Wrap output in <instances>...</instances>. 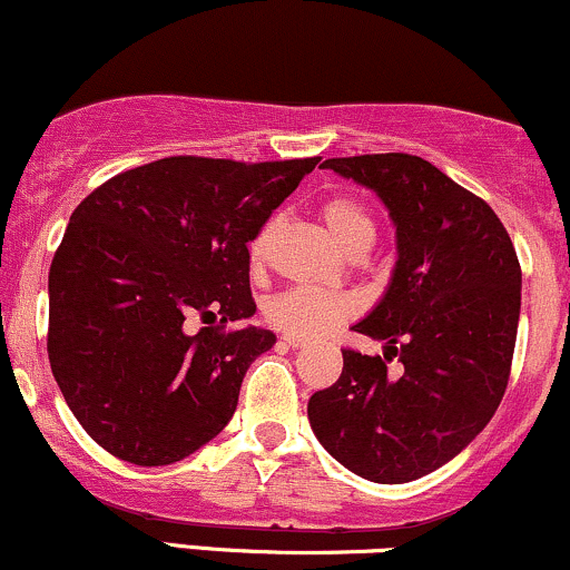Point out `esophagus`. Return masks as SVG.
<instances>
[{"mask_svg": "<svg viewBox=\"0 0 570 570\" xmlns=\"http://www.w3.org/2000/svg\"><path fill=\"white\" fill-rule=\"evenodd\" d=\"M284 343L289 345V348H303V345L307 343V340H305V337H299V335H289V332H286V335H284Z\"/></svg>", "mask_w": 570, "mask_h": 570, "instance_id": "1", "label": "esophagus"}]
</instances>
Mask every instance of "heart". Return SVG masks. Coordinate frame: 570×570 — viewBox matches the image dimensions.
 Listing matches in <instances>:
<instances>
[{"mask_svg":"<svg viewBox=\"0 0 570 570\" xmlns=\"http://www.w3.org/2000/svg\"><path fill=\"white\" fill-rule=\"evenodd\" d=\"M324 225L348 254H364L377 235V222L370 206L356 195L332 193L318 203ZM271 252V230H259L248 240V265L259 271ZM356 313V303L345 294L313 289V286H292L276 294L265 307V316L276 330L299 337H322L332 326Z\"/></svg>","mask_w":570,"mask_h":570,"instance_id":"obj_1","label":"heart"}]
</instances>
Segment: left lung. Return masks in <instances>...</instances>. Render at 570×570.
I'll list each match as a JSON object with an SVG mask.
<instances>
[{
    "mask_svg": "<svg viewBox=\"0 0 570 570\" xmlns=\"http://www.w3.org/2000/svg\"><path fill=\"white\" fill-rule=\"evenodd\" d=\"M322 168L381 195L399 263L353 332L383 356L343 351V372L307 402L318 442L345 469L402 485L455 458L499 410L520 322V259L485 200L417 155H353ZM396 355L405 372L387 375Z\"/></svg>",
    "mask_w": 570,
    "mask_h": 570,
    "instance_id": "obj_1",
    "label": "left lung"
}]
</instances>
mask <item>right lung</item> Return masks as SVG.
Instances as JSON below:
<instances>
[{"label": "right lung", "mask_w": 570, "mask_h": 570, "mask_svg": "<svg viewBox=\"0 0 570 570\" xmlns=\"http://www.w3.org/2000/svg\"><path fill=\"white\" fill-rule=\"evenodd\" d=\"M318 158L176 155L104 181L71 214L50 265L48 358L69 410L136 466L181 461L219 434L267 330L248 240ZM198 317V333L188 322Z\"/></svg>", "instance_id": "add662e5"}]
</instances>
